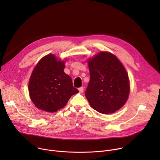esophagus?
Masks as SVG:
<instances>
[{"mask_svg": "<svg viewBox=\"0 0 160 160\" xmlns=\"http://www.w3.org/2000/svg\"><path fill=\"white\" fill-rule=\"evenodd\" d=\"M78 91L80 93H83V87H80L78 88Z\"/></svg>", "mask_w": 160, "mask_h": 160, "instance_id": "esophagus-1", "label": "esophagus"}]
</instances>
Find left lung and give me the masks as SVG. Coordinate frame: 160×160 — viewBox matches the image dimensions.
<instances>
[{"mask_svg":"<svg viewBox=\"0 0 160 160\" xmlns=\"http://www.w3.org/2000/svg\"><path fill=\"white\" fill-rule=\"evenodd\" d=\"M90 80L85 95L96 111L112 113L126 103L129 95L128 76L115 56L101 52L88 61Z\"/></svg>","mask_w":160,"mask_h":160,"instance_id":"1","label":"left lung"}]
</instances>
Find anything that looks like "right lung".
<instances>
[{
	"label": "right lung",
	"instance_id": "right-lung-1",
	"mask_svg": "<svg viewBox=\"0 0 160 160\" xmlns=\"http://www.w3.org/2000/svg\"><path fill=\"white\" fill-rule=\"evenodd\" d=\"M65 62L58 61L52 54L43 57L33 69L28 90L35 106L47 112L63 108L71 97L78 93L71 78L63 71Z\"/></svg>",
	"mask_w": 160,
	"mask_h": 160
}]
</instances>
